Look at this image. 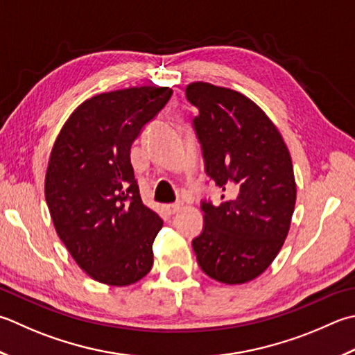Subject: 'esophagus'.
<instances>
[{"label":"esophagus","instance_id":"obj_1","mask_svg":"<svg viewBox=\"0 0 355 355\" xmlns=\"http://www.w3.org/2000/svg\"><path fill=\"white\" fill-rule=\"evenodd\" d=\"M180 209H182V205L180 203H171V205H164V211L168 215H173L177 214Z\"/></svg>","mask_w":355,"mask_h":355}]
</instances>
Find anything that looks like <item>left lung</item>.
<instances>
[{
	"label": "left lung",
	"instance_id": "obj_1",
	"mask_svg": "<svg viewBox=\"0 0 355 355\" xmlns=\"http://www.w3.org/2000/svg\"><path fill=\"white\" fill-rule=\"evenodd\" d=\"M186 98L198 109L192 126L205 172L225 193L201 201L203 231L193 252L211 279L240 284L269 268L286 239L295 206L289 150L268 115L237 90L192 83Z\"/></svg>",
	"mask_w": 355,
	"mask_h": 355
}]
</instances>
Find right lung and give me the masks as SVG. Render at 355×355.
Segmentation results:
<instances>
[{
    "instance_id": "add662e5",
    "label": "right lung",
    "mask_w": 355,
    "mask_h": 355,
    "mask_svg": "<svg viewBox=\"0 0 355 355\" xmlns=\"http://www.w3.org/2000/svg\"><path fill=\"white\" fill-rule=\"evenodd\" d=\"M172 89L129 87L95 95L75 109L55 140L44 196L55 231L94 280L128 286L154 263L163 220L146 207L130 146Z\"/></svg>"
}]
</instances>
